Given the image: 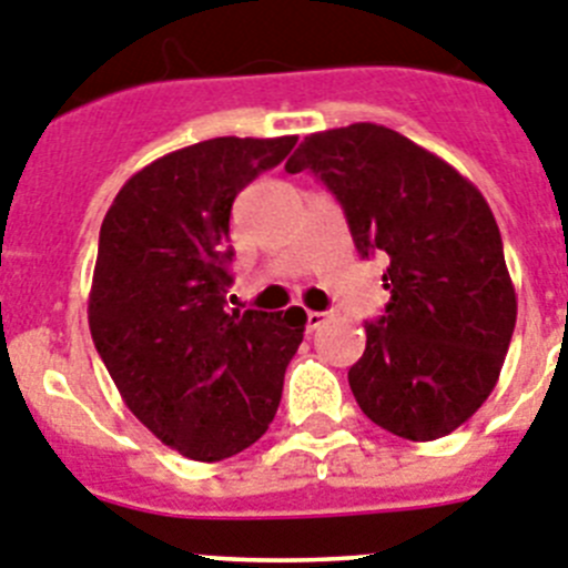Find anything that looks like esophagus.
I'll use <instances>...</instances> for the list:
<instances>
[{"mask_svg":"<svg viewBox=\"0 0 568 568\" xmlns=\"http://www.w3.org/2000/svg\"><path fill=\"white\" fill-rule=\"evenodd\" d=\"M329 321V313H318V310H307V329L313 333V329L324 327Z\"/></svg>","mask_w":568,"mask_h":568,"instance_id":"esophagus-1","label":"esophagus"}]
</instances>
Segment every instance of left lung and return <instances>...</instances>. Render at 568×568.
I'll use <instances>...</instances> for the list:
<instances>
[{
	"label": "left lung",
	"mask_w": 568,
	"mask_h": 568,
	"mask_svg": "<svg viewBox=\"0 0 568 568\" xmlns=\"http://www.w3.org/2000/svg\"><path fill=\"white\" fill-rule=\"evenodd\" d=\"M284 168L318 175L344 207L358 253L389 261V304L364 324L366 349L349 369L364 415L406 440L458 429L498 384L518 318L504 241L480 190L373 122L307 135Z\"/></svg>",
	"instance_id": "8db88e82"
}]
</instances>
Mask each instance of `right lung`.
Segmentation results:
<instances>
[{
  "label": "right lung",
  "mask_w": 568,
  "mask_h": 568,
  "mask_svg": "<svg viewBox=\"0 0 568 568\" xmlns=\"http://www.w3.org/2000/svg\"><path fill=\"white\" fill-rule=\"evenodd\" d=\"M298 135L207 139L130 175L110 204L90 335L130 413L184 458H233L273 424L307 313L227 310L230 210Z\"/></svg>",
  "instance_id": "add662e5"
}]
</instances>
